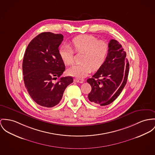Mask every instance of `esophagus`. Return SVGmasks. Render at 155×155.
I'll use <instances>...</instances> for the list:
<instances>
[{
  "instance_id": "esophagus-1",
  "label": "esophagus",
  "mask_w": 155,
  "mask_h": 155,
  "mask_svg": "<svg viewBox=\"0 0 155 155\" xmlns=\"http://www.w3.org/2000/svg\"><path fill=\"white\" fill-rule=\"evenodd\" d=\"M74 81L78 83H83L84 80L83 79H75Z\"/></svg>"
}]
</instances>
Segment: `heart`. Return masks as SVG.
Returning a JSON list of instances; mask_svg holds the SVG:
<instances>
[{
	"mask_svg": "<svg viewBox=\"0 0 155 155\" xmlns=\"http://www.w3.org/2000/svg\"><path fill=\"white\" fill-rule=\"evenodd\" d=\"M72 47L77 52H84L83 63L75 65L68 70V74L77 78H83L92 71L101 68L107 59L109 47L107 42L93 35H82L72 39ZM60 57L68 65L74 62V51L70 46H62L59 49Z\"/></svg>",
	"mask_w": 155,
	"mask_h": 155,
	"instance_id": "obj_1",
	"label": "heart"
}]
</instances>
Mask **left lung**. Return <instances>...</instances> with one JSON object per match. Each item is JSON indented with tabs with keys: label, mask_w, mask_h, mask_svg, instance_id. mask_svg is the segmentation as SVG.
<instances>
[{
	"label": "left lung",
	"mask_w": 155,
	"mask_h": 155,
	"mask_svg": "<svg viewBox=\"0 0 155 155\" xmlns=\"http://www.w3.org/2000/svg\"><path fill=\"white\" fill-rule=\"evenodd\" d=\"M109 51L104 65L87 81L91 87L89 100L104 106L113 102L126 85L129 71L126 52L115 39L108 43Z\"/></svg>",
	"instance_id": "left-lung-1"
}]
</instances>
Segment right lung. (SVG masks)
I'll return each instance as SVG.
<instances>
[{
    "instance_id": "right-lung-1",
    "label": "right lung",
    "mask_w": 155,
    "mask_h": 155,
    "mask_svg": "<svg viewBox=\"0 0 155 155\" xmlns=\"http://www.w3.org/2000/svg\"><path fill=\"white\" fill-rule=\"evenodd\" d=\"M63 38L61 34L42 32L30 42L24 54L22 71L25 87L33 100L43 107L57 105L67 87L73 83L71 76L61 77L65 66L58 47Z\"/></svg>"
}]
</instances>
